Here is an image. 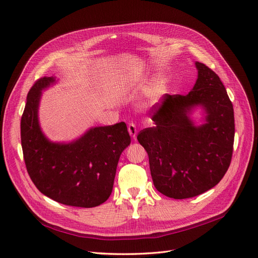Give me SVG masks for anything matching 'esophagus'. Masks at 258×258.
<instances>
[{"mask_svg": "<svg viewBox=\"0 0 258 258\" xmlns=\"http://www.w3.org/2000/svg\"><path fill=\"white\" fill-rule=\"evenodd\" d=\"M128 131H129V135H130L132 138H134V139H136V138H137L138 130H137L136 123H134V122H130V123L128 124Z\"/></svg>", "mask_w": 258, "mask_h": 258, "instance_id": "34e87169", "label": "esophagus"}]
</instances>
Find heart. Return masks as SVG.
I'll list each match as a JSON object with an SVG mask.
<instances>
[{
	"label": "heart",
	"mask_w": 258,
	"mask_h": 258,
	"mask_svg": "<svg viewBox=\"0 0 258 258\" xmlns=\"http://www.w3.org/2000/svg\"><path fill=\"white\" fill-rule=\"evenodd\" d=\"M167 91V85L165 79L162 77H157L153 84L151 88V99L153 101H158L159 98Z\"/></svg>",
	"instance_id": "1"
}]
</instances>
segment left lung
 Masks as SVG:
<instances>
[{
	"label": "left lung",
	"instance_id": "left-lung-1",
	"mask_svg": "<svg viewBox=\"0 0 258 258\" xmlns=\"http://www.w3.org/2000/svg\"><path fill=\"white\" fill-rule=\"evenodd\" d=\"M195 64L198 79L192 89L186 96L166 93L155 106V126L138 135L148 155L156 189L174 199L198 196L220 183L232 156L231 101L215 72L201 62ZM196 107L206 114L199 126L190 118Z\"/></svg>",
	"mask_w": 258,
	"mask_h": 258
}]
</instances>
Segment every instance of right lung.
Here are the masks:
<instances>
[{
	"instance_id": "add662e5",
	"label": "right lung",
	"mask_w": 258,
	"mask_h": 258,
	"mask_svg": "<svg viewBox=\"0 0 258 258\" xmlns=\"http://www.w3.org/2000/svg\"><path fill=\"white\" fill-rule=\"evenodd\" d=\"M56 77H42L30 89L20 134L23 159L32 182L62 205L93 208L111 196L117 163L131 142L126 123L93 127L70 143L51 142L38 122L42 91Z\"/></svg>"
}]
</instances>
